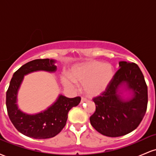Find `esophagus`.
<instances>
[{
	"instance_id": "34e87169",
	"label": "esophagus",
	"mask_w": 156,
	"mask_h": 156,
	"mask_svg": "<svg viewBox=\"0 0 156 156\" xmlns=\"http://www.w3.org/2000/svg\"><path fill=\"white\" fill-rule=\"evenodd\" d=\"M87 101V98H83V97H82V98H81V101H80V103H84V102H86Z\"/></svg>"
}]
</instances>
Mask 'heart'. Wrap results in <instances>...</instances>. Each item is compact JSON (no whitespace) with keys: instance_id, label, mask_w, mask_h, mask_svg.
<instances>
[{"instance_id":"b5f03b06","label":"heart","mask_w":156,"mask_h":156,"mask_svg":"<svg viewBox=\"0 0 156 156\" xmlns=\"http://www.w3.org/2000/svg\"><path fill=\"white\" fill-rule=\"evenodd\" d=\"M115 72L111 64L99 61H90L74 66L68 73V76L61 77L64 87L72 88L74 82L83 84L86 94L97 97L103 94L114 78Z\"/></svg>"}]
</instances>
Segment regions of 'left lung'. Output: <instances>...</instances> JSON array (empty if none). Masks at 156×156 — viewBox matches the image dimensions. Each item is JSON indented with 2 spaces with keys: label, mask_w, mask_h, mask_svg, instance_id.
I'll return each mask as SVG.
<instances>
[{
  "label": "left lung",
  "mask_w": 156,
  "mask_h": 156,
  "mask_svg": "<svg viewBox=\"0 0 156 156\" xmlns=\"http://www.w3.org/2000/svg\"><path fill=\"white\" fill-rule=\"evenodd\" d=\"M119 65L107 90L93 98L96 110L90 117L93 128L109 137L121 136L135 130L147 106V87L139 66L124 61ZM125 90L132 94L127 99L122 96Z\"/></svg>",
  "instance_id": "1"
}]
</instances>
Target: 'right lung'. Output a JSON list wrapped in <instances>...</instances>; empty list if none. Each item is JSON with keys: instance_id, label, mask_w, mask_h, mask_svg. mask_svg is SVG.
<instances>
[{"instance_id": "obj_1", "label": "right lung", "mask_w": 156, "mask_h": 156, "mask_svg": "<svg viewBox=\"0 0 156 156\" xmlns=\"http://www.w3.org/2000/svg\"><path fill=\"white\" fill-rule=\"evenodd\" d=\"M54 59H35L23 65L14 73L6 92V108L15 128L26 136L34 139H49L59 133L65 126L68 112L80 102V97L69 98L59 94L46 110L35 114L23 112L17 104V92L24 76L36 71H56Z\"/></svg>"}]
</instances>
